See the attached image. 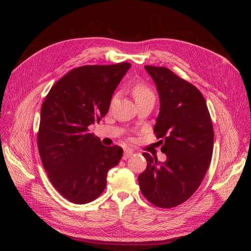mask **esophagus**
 I'll return each instance as SVG.
<instances>
[{"label":"esophagus","instance_id":"obj_1","mask_svg":"<svg viewBox=\"0 0 251 251\" xmlns=\"http://www.w3.org/2000/svg\"><path fill=\"white\" fill-rule=\"evenodd\" d=\"M132 155H133V151H132L131 150H127V149H126V150H125V154H124V157H123V158L125 159V160H126V159L130 158Z\"/></svg>","mask_w":251,"mask_h":251}]
</instances>
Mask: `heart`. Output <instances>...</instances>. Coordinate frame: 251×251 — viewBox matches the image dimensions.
Here are the masks:
<instances>
[{
  "label": "heart",
  "instance_id": "b5f03b06",
  "mask_svg": "<svg viewBox=\"0 0 251 251\" xmlns=\"http://www.w3.org/2000/svg\"><path fill=\"white\" fill-rule=\"evenodd\" d=\"M132 95L134 96L136 102L144 100H149V98H154L153 91H151V88L142 81L136 82L133 86Z\"/></svg>",
  "mask_w": 251,
  "mask_h": 251
}]
</instances>
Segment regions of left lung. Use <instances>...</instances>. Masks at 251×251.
I'll return each mask as SVG.
<instances>
[{"label":"left lung","instance_id":"obj_1","mask_svg":"<svg viewBox=\"0 0 251 251\" xmlns=\"http://www.w3.org/2000/svg\"><path fill=\"white\" fill-rule=\"evenodd\" d=\"M160 97V112L154 133L163 146L166 161L148 153L147 169L138 176L142 195L160 208L185 202L198 189L214 149L206 101L200 91L165 67L144 66Z\"/></svg>","mask_w":251,"mask_h":251}]
</instances>
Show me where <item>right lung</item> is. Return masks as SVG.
Masks as SVG:
<instances>
[{"mask_svg":"<svg viewBox=\"0 0 251 251\" xmlns=\"http://www.w3.org/2000/svg\"><path fill=\"white\" fill-rule=\"evenodd\" d=\"M130 63L74 68L50 89L42 104L37 148L56 191L75 204L95 200L107 185L108 171L124 150L105 147L89 133L110 108L112 95Z\"/></svg>","mask_w":251,"mask_h":251,"instance_id":"add662e5","label":"right lung"}]
</instances>
